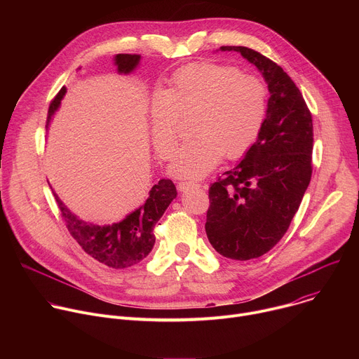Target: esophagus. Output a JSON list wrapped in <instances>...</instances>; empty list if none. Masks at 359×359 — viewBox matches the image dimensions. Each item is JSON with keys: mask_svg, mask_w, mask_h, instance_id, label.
<instances>
[{"mask_svg": "<svg viewBox=\"0 0 359 359\" xmlns=\"http://www.w3.org/2000/svg\"><path fill=\"white\" fill-rule=\"evenodd\" d=\"M190 187H201V184L197 183V182H180V183L177 184V189H179L180 191H184V190H187V189H190Z\"/></svg>", "mask_w": 359, "mask_h": 359, "instance_id": "1", "label": "esophagus"}]
</instances>
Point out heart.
Returning a JSON list of instances; mask_svg holds the SVG:
<instances>
[{"label": "heart", "mask_w": 359, "mask_h": 359, "mask_svg": "<svg viewBox=\"0 0 359 359\" xmlns=\"http://www.w3.org/2000/svg\"><path fill=\"white\" fill-rule=\"evenodd\" d=\"M264 82L231 65L197 62L179 69L153 97L149 125L153 146L169 159L179 140V119L193 115L190 140L176 151L169 172L180 179L208 175L223 158L237 159L257 140L267 115Z\"/></svg>", "instance_id": "1"}]
</instances>
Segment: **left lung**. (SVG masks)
I'll return each mask as SVG.
<instances>
[{
    "label": "left lung",
    "instance_id": "left-lung-1",
    "mask_svg": "<svg viewBox=\"0 0 359 359\" xmlns=\"http://www.w3.org/2000/svg\"><path fill=\"white\" fill-rule=\"evenodd\" d=\"M236 50L263 74L270 99L263 129L243 161L209 189L206 234L217 252L251 260L285 234L313 175V116L294 81L270 58Z\"/></svg>",
    "mask_w": 359,
    "mask_h": 359
}]
</instances>
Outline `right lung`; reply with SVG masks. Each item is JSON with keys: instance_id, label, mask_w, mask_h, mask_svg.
Wrapping results in <instances>:
<instances>
[{"instance_id": "1", "label": "right lung", "mask_w": 359, "mask_h": 359, "mask_svg": "<svg viewBox=\"0 0 359 359\" xmlns=\"http://www.w3.org/2000/svg\"><path fill=\"white\" fill-rule=\"evenodd\" d=\"M139 60L140 55L137 54H118L115 64L121 74H129L136 68ZM65 92L67 88L62 86L50 100L46 118L48 122L58 109ZM176 194L177 191L173 182L170 179H162L151 187L147 200L142 206L126 216L125 220L111 226H95L79 220L54 193L61 216L71 236L90 257L111 269L132 267L140 263L151 251L156 240L153 229Z\"/></svg>"}]
</instances>
